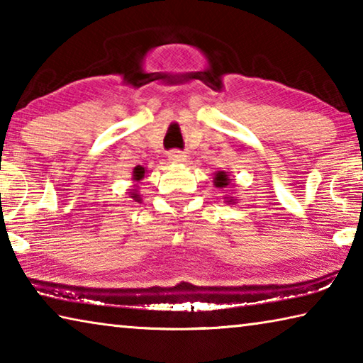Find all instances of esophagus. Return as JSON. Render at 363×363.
<instances>
[{
    "instance_id": "34e87169",
    "label": "esophagus",
    "mask_w": 363,
    "mask_h": 363,
    "mask_svg": "<svg viewBox=\"0 0 363 363\" xmlns=\"http://www.w3.org/2000/svg\"><path fill=\"white\" fill-rule=\"evenodd\" d=\"M186 153L181 152V150H171L168 153V160L171 163H184L186 162Z\"/></svg>"
}]
</instances>
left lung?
<instances>
[{"instance_id":"left-lung-1","label":"left lung","mask_w":363,"mask_h":363,"mask_svg":"<svg viewBox=\"0 0 363 363\" xmlns=\"http://www.w3.org/2000/svg\"><path fill=\"white\" fill-rule=\"evenodd\" d=\"M230 184V179L229 176H227V173H224V171H218L216 176H214V186L223 189V187H227ZM225 199H229V196H225ZM230 201H233V196H230L229 199V203Z\"/></svg>"}]
</instances>
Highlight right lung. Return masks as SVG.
<instances>
[{"instance_id": "add662e5", "label": "right lung", "mask_w": 363, "mask_h": 363, "mask_svg": "<svg viewBox=\"0 0 363 363\" xmlns=\"http://www.w3.org/2000/svg\"><path fill=\"white\" fill-rule=\"evenodd\" d=\"M144 174H145V169L143 167H136L133 171V181L139 182L144 177ZM130 194H131V199H134V201H140V195L136 192V190H134V192H130Z\"/></svg>"}]
</instances>
